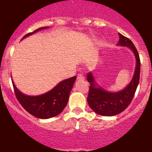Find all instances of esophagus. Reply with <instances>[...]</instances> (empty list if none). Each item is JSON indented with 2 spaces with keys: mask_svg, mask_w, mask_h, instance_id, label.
I'll list each match as a JSON object with an SVG mask.
<instances>
[{
  "mask_svg": "<svg viewBox=\"0 0 152 152\" xmlns=\"http://www.w3.org/2000/svg\"><path fill=\"white\" fill-rule=\"evenodd\" d=\"M84 76H83L82 74H79L77 76V80L81 81V80H84Z\"/></svg>",
  "mask_w": 152,
  "mask_h": 152,
  "instance_id": "1",
  "label": "esophagus"
}]
</instances>
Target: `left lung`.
I'll return each instance as SVG.
<instances>
[{"label":"left lung","mask_w":152,"mask_h":152,"mask_svg":"<svg viewBox=\"0 0 152 152\" xmlns=\"http://www.w3.org/2000/svg\"><path fill=\"white\" fill-rule=\"evenodd\" d=\"M119 40L116 45L129 48L135 56V71L130 82L117 92L107 91L97 82L92 72L87 73V79L90 83L87 103L95 113L101 116H115L124 111L132 101L140 80V62L138 51L129 38L119 33Z\"/></svg>","instance_id":"left-lung-1"}]
</instances>
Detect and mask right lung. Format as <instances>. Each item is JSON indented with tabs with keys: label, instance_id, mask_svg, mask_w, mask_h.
Instances as JSON below:
<instances>
[{
	"label": "right lung",
	"instance_id": "1",
	"mask_svg": "<svg viewBox=\"0 0 152 152\" xmlns=\"http://www.w3.org/2000/svg\"><path fill=\"white\" fill-rule=\"evenodd\" d=\"M48 27L40 28L25 35L22 39L37 33ZM76 76L61 81L53 89L42 95H28L24 94L15 86L12 79V84L16 97L22 106L33 116L39 119H49L60 114L68 103L70 92L73 87Z\"/></svg>",
	"mask_w": 152,
	"mask_h": 152
}]
</instances>
